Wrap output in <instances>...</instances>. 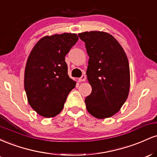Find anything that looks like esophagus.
Returning <instances> with one entry per match:
<instances>
[{"label": "esophagus", "instance_id": "1", "mask_svg": "<svg viewBox=\"0 0 157 157\" xmlns=\"http://www.w3.org/2000/svg\"><path fill=\"white\" fill-rule=\"evenodd\" d=\"M86 75H82V77H81L80 78H79L77 80H78V82H85V81H86Z\"/></svg>", "mask_w": 157, "mask_h": 157}]
</instances>
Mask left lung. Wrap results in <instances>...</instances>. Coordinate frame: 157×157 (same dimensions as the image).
I'll return each mask as SVG.
<instances>
[{"label":"left lung","instance_id":"1","mask_svg":"<svg viewBox=\"0 0 157 157\" xmlns=\"http://www.w3.org/2000/svg\"><path fill=\"white\" fill-rule=\"evenodd\" d=\"M89 56L86 75L92 88L86 97V109L97 119L111 117L127 100L130 89V68L121 45L105 32L78 34Z\"/></svg>","mask_w":157,"mask_h":157}]
</instances>
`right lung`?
<instances>
[{
    "instance_id": "right-lung-1",
    "label": "right lung",
    "mask_w": 157,
    "mask_h": 157,
    "mask_svg": "<svg viewBox=\"0 0 157 157\" xmlns=\"http://www.w3.org/2000/svg\"><path fill=\"white\" fill-rule=\"evenodd\" d=\"M78 40L77 34L45 36L32 48L24 72V89L30 106L44 117H53L63 109L76 82L68 75L65 57Z\"/></svg>"
}]
</instances>
